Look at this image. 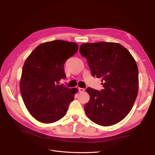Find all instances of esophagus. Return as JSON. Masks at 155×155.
<instances>
[{
	"label": "esophagus",
	"instance_id": "esophagus-1",
	"mask_svg": "<svg viewBox=\"0 0 155 155\" xmlns=\"http://www.w3.org/2000/svg\"><path fill=\"white\" fill-rule=\"evenodd\" d=\"M78 91H79V92H83L84 91H85V88H78Z\"/></svg>",
	"mask_w": 155,
	"mask_h": 155
}]
</instances>
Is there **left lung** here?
Masks as SVG:
<instances>
[{"label": "left lung", "mask_w": 155, "mask_h": 155, "mask_svg": "<svg viewBox=\"0 0 155 155\" xmlns=\"http://www.w3.org/2000/svg\"><path fill=\"white\" fill-rule=\"evenodd\" d=\"M79 52L87 59L93 77L101 79L104 89L88 87L90 100L84 109L88 118L101 126L114 125L130 111L138 90V69L122 45L100 42L83 43Z\"/></svg>", "instance_id": "obj_1"}]
</instances>
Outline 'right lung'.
Listing matches in <instances>:
<instances>
[{
	"label": "right lung",
	"instance_id": "obj_1",
	"mask_svg": "<svg viewBox=\"0 0 155 155\" xmlns=\"http://www.w3.org/2000/svg\"><path fill=\"white\" fill-rule=\"evenodd\" d=\"M78 50L76 43L55 40L37 46L25 61L20 81L21 96L37 120L54 123L67 113L78 89L59 83L66 78L64 64Z\"/></svg>",
	"mask_w": 155,
	"mask_h": 155
}]
</instances>
